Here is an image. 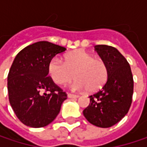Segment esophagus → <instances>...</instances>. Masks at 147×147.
<instances>
[{
    "label": "esophagus",
    "mask_w": 147,
    "mask_h": 147,
    "mask_svg": "<svg viewBox=\"0 0 147 147\" xmlns=\"http://www.w3.org/2000/svg\"><path fill=\"white\" fill-rule=\"evenodd\" d=\"M68 97H69V98H74V99H76V98H78L79 95H77V94H68Z\"/></svg>",
    "instance_id": "1"
}]
</instances>
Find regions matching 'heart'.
I'll list each match as a JSON object with an SVG mask.
<instances>
[{
	"mask_svg": "<svg viewBox=\"0 0 147 147\" xmlns=\"http://www.w3.org/2000/svg\"><path fill=\"white\" fill-rule=\"evenodd\" d=\"M48 74L58 85H64L72 78L76 80L71 87L76 91L86 90L94 93L105 84L109 68L105 61L96 59L94 54L84 51L76 50L64 58V63L58 58H53L48 64Z\"/></svg>",
	"mask_w": 147,
	"mask_h": 147,
	"instance_id": "b5f03b06",
	"label": "heart"
}]
</instances>
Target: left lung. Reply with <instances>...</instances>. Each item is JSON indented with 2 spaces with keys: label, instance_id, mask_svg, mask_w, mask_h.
Listing matches in <instances>:
<instances>
[{
  "label": "left lung",
  "instance_id": "8db88e82",
  "mask_svg": "<svg viewBox=\"0 0 147 147\" xmlns=\"http://www.w3.org/2000/svg\"><path fill=\"white\" fill-rule=\"evenodd\" d=\"M95 51L108 65L109 76L100 90L90 95V103L83 110L86 119L100 128H109L128 113L134 92V80L127 59L115 47L94 46Z\"/></svg>",
  "mask_w": 147,
  "mask_h": 147
}]
</instances>
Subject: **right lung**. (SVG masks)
<instances>
[{"mask_svg":"<svg viewBox=\"0 0 147 147\" xmlns=\"http://www.w3.org/2000/svg\"><path fill=\"white\" fill-rule=\"evenodd\" d=\"M65 47L49 42L27 46L15 57L7 76L10 105L24 125L42 128L59 113L67 94L48 76V64Z\"/></svg>","mask_w":147,"mask_h":147,"instance_id":"add662e5","label":"right lung"}]
</instances>
